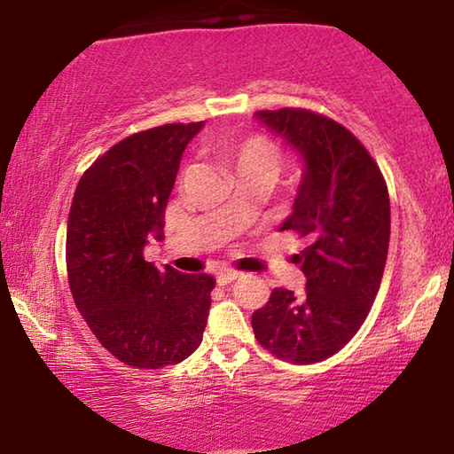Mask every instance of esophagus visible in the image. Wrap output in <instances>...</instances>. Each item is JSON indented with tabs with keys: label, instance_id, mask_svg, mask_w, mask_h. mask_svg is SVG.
I'll return each instance as SVG.
<instances>
[{
	"label": "esophagus",
	"instance_id": "obj_1",
	"mask_svg": "<svg viewBox=\"0 0 454 454\" xmlns=\"http://www.w3.org/2000/svg\"><path fill=\"white\" fill-rule=\"evenodd\" d=\"M216 278H218V284H222V286H226V284H232V282H236L238 278H240V274L232 272V270H224V272H220Z\"/></svg>",
	"mask_w": 454,
	"mask_h": 454
}]
</instances>
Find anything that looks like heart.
<instances>
[{
    "label": "heart",
    "mask_w": 454,
    "mask_h": 454,
    "mask_svg": "<svg viewBox=\"0 0 454 454\" xmlns=\"http://www.w3.org/2000/svg\"><path fill=\"white\" fill-rule=\"evenodd\" d=\"M222 160L236 176H260L270 184L278 178L282 168L278 145L264 136L246 137L244 142L222 153Z\"/></svg>",
    "instance_id": "b5f03b06"
}]
</instances>
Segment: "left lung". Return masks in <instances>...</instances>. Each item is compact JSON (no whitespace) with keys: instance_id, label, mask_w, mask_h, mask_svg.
Returning <instances> with one entry per match:
<instances>
[{"instance_id":"1","label":"left lung","mask_w":454,"mask_h":454,"mask_svg":"<svg viewBox=\"0 0 454 454\" xmlns=\"http://www.w3.org/2000/svg\"><path fill=\"white\" fill-rule=\"evenodd\" d=\"M254 118L298 153L302 178L280 230L304 236L296 254L306 290L274 288L252 314L274 356L310 364L333 356L363 325L380 288L390 240V200L371 153L338 121L284 107Z\"/></svg>"}]
</instances>
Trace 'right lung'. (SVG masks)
Listing matches in <instances>:
<instances>
[{"label": "right lung", "instance_id": "right-lung-1", "mask_svg": "<svg viewBox=\"0 0 454 454\" xmlns=\"http://www.w3.org/2000/svg\"><path fill=\"white\" fill-rule=\"evenodd\" d=\"M204 121L166 124L112 145L78 182L67 218V280L99 344L128 366L164 368L194 352L208 322L210 274L158 270L144 258L164 240L182 153Z\"/></svg>", "mask_w": 454, "mask_h": 454}]
</instances>
